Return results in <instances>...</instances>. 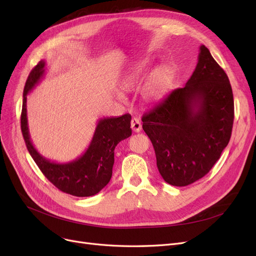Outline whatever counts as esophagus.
<instances>
[{"label":"esophagus","mask_w":256,"mask_h":256,"mask_svg":"<svg viewBox=\"0 0 256 256\" xmlns=\"http://www.w3.org/2000/svg\"><path fill=\"white\" fill-rule=\"evenodd\" d=\"M131 128L134 131V132H140L141 129H142V125H141V122L138 120L136 118L131 120Z\"/></svg>","instance_id":"34e87169"}]
</instances>
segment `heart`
<instances>
[{"instance_id":"1","label":"heart","mask_w":256,"mask_h":256,"mask_svg":"<svg viewBox=\"0 0 256 256\" xmlns=\"http://www.w3.org/2000/svg\"><path fill=\"white\" fill-rule=\"evenodd\" d=\"M147 68H148V60H138L136 64L134 65L129 76H127V84L134 85L140 82L145 72L147 70ZM170 80H171V72H170L168 68H157L156 70L150 76V78L147 79L143 86L142 96L145 102H154L159 100L166 90Z\"/></svg>"}]
</instances>
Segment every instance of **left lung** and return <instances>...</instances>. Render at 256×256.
Masks as SVG:
<instances>
[{
  "label": "left lung",
  "instance_id": "obj_1",
  "mask_svg": "<svg viewBox=\"0 0 256 256\" xmlns=\"http://www.w3.org/2000/svg\"><path fill=\"white\" fill-rule=\"evenodd\" d=\"M157 168L172 186L204 177L228 146L234 122L228 76L202 44L191 78L142 116Z\"/></svg>",
  "mask_w": 256,
  "mask_h": 256
}]
</instances>
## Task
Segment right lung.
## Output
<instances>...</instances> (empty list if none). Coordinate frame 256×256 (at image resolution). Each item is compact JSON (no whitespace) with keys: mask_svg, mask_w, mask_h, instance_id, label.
I'll list each match as a JSON object with an SVG mask.
<instances>
[{"mask_svg":"<svg viewBox=\"0 0 256 256\" xmlns=\"http://www.w3.org/2000/svg\"><path fill=\"white\" fill-rule=\"evenodd\" d=\"M46 62L40 60L30 72L23 90L21 131L26 148L42 174L62 192L74 196H92L104 188L112 177L114 150L120 141L131 136V115L102 118L92 142L81 157L68 164H56L44 158L30 142L28 118L26 95L40 82L44 74Z\"/></svg>","mask_w":256,"mask_h":256,"instance_id":"obj_1","label":"right lung"}]
</instances>
